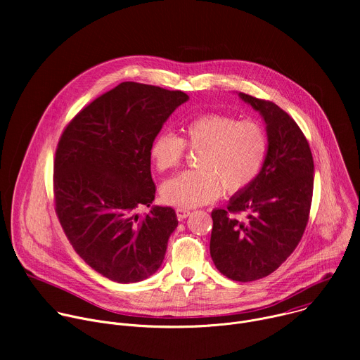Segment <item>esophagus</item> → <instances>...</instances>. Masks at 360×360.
Masks as SVG:
<instances>
[{
	"label": "esophagus",
	"mask_w": 360,
	"mask_h": 360,
	"mask_svg": "<svg viewBox=\"0 0 360 360\" xmlns=\"http://www.w3.org/2000/svg\"><path fill=\"white\" fill-rule=\"evenodd\" d=\"M189 214H191V211L186 210V208H176V217H178V219H185V218L189 217Z\"/></svg>",
	"instance_id": "esophagus-1"
}]
</instances>
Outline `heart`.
<instances>
[{"mask_svg":"<svg viewBox=\"0 0 360 360\" xmlns=\"http://www.w3.org/2000/svg\"><path fill=\"white\" fill-rule=\"evenodd\" d=\"M186 146L198 153L196 169L165 181L162 199L179 208H193L218 199L224 189L236 193L248 188L262 171L268 138L252 120L208 114L182 127V136L162 132L152 141L149 157L160 172L178 168Z\"/></svg>","mask_w":360,"mask_h":360,"instance_id":"b5f03b06","label":"heart"}]
</instances>
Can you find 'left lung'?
<instances>
[{"label":"left lung","mask_w":360,"mask_h":360,"mask_svg":"<svg viewBox=\"0 0 360 360\" xmlns=\"http://www.w3.org/2000/svg\"><path fill=\"white\" fill-rule=\"evenodd\" d=\"M259 111L268 152L258 175L235 193L226 210L212 211L211 256L218 271L238 282H252L276 271L302 239L314 193V158L306 136L272 101L239 92ZM245 212L247 218L236 215Z\"/></svg>","instance_id":"1"}]
</instances>
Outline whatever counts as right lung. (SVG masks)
I'll return each mask as SVG.
<instances>
[{
  "label": "right lung",
  "mask_w": 360,
  "mask_h": 360,
  "mask_svg": "<svg viewBox=\"0 0 360 360\" xmlns=\"http://www.w3.org/2000/svg\"><path fill=\"white\" fill-rule=\"evenodd\" d=\"M188 99L182 91L121 82L82 108L58 141L57 217L84 262L114 282L143 281L162 265L178 226L175 211H135L155 199L150 143Z\"/></svg>",
  "instance_id": "1"
}]
</instances>
